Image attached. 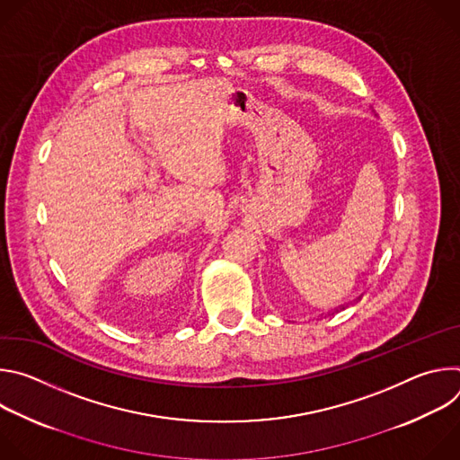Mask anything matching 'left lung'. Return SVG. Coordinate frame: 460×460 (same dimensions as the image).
I'll return each mask as SVG.
<instances>
[{
    "label": "left lung",
    "mask_w": 460,
    "mask_h": 460,
    "mask_svg": "<svg viewBox=\"0 0 460 460\" xmlns=\"http://www.w3.org/2000/svg\"><path fill=\"white\" fill-rule=\"evenodd\" d=\"M344 307H346V305H341V307H339V309H335V311H341V309H344ZM327 314H333V311H332V313H327ZM320 316H322V314H320Z\"/></svg>",
    "instance_id": "8db88e82"
}]
</instances>
